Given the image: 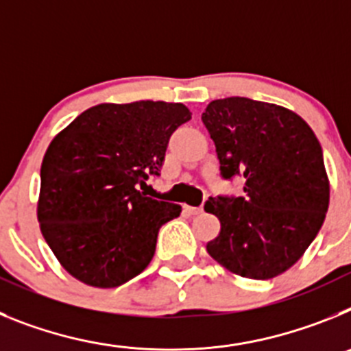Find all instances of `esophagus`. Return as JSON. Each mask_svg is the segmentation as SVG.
Wrapping results in <instances>:
<instances>
[{
    "mask_svg": "<svg viewBox=\"0 0 351 351\" xmlns=\"http://www.w3.org/2000/svg\"><path fill=\"white\" fill-rule=\"evenodd\" d=\"M184 209L188 210L190 214H202L204 213V207H191V206H184Z\"/></svg>",
    "mask_w": 351,
    "mask_h": 351,
    "instance_id": "esophagus-1",
    "label": "esophagus"
}]
</instances>
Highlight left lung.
Instances as JSON below:
<instances>
[{"label":"left lung","instance_id":"left-lung-1","mask_svg":"<svg viewBox=\"0 0 351 351\" xmlns=\"http://www.w3.org/2000/svg\"><path fill=\"white\" fill-rule=\"evenodd\" d=\"M225 181L244 179V197H210L204 209L221 232L207 253L250 280H271L290 269L324 225L328 179L322 145L295 112L230 96L202 114Z\"/></svg>","mask_w":351,"mask_h":351}]
</instances>
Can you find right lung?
Returning a JSON list of instances; mask_svg holds the SVG:
<instances>
[{
    "label": "right lung",
    "instance_id": "right-lung-1",
    "mask_svg": "<svg viewBox=\"0 0 351 351\" xmlns=\"http://www.w3.org/2000/svg\"><path fill=\"white\" fill-rule=\"evenodd\" d=\"M190 119L182 104H101L56 135L40 170L38 221L73 278L116 288L147 267L181 206L138 190L160 176L172 133Z\"/></svg>",
    "mask_w": 351,
    "mask_h": 351
}]
</instances>
